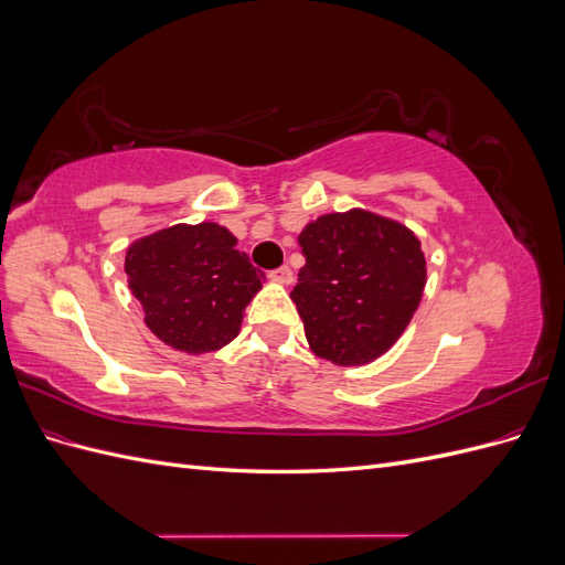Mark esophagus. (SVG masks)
Here are the masks:
<instances>
[{
  "label": "esophagus",
  "instance_id": "esophagus-1",
  "mask_svg": "<svg viewBox=\"0 0 565 565\" xmlns=\"http://www.w3.org/2000/svg\"><path fill=\"white\" fill-rule=\"evenodd\" d=\"M270 278L276 280V282H280V285H292L295 282V273H292V268H289V266H280L276 270H270Z\"/></svg>",
  "mask_w": 565,
  "mask_h": 565
}]
</instances>
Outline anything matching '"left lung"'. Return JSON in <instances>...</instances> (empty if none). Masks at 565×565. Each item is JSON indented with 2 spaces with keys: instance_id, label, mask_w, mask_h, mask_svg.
Masks as SVG:
<instances>
[{
  "instance_id": "8db88e82",
  "label": "left lung",
  "mask_w": 565,
  "mask_h": 565,
  "mask_svg": "<svg viewBox=\"0 0 565 565\" xmlns=\"http://www.w3.org/2000/svg\"><path fill=\"white\" fill-rule=\"evenodd\" d=\"M306 264L292 289L316 355L341 367L386 353L413 320L426 285L417 235L365 210L322 214L299 233Z\"/></svg>"
}]
</instances>
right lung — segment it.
<instances>
[{
	"mask_svg": "<svg viewBox=\"0 0 565 565\" xmlns=\"http://www.w3.org/2000/svg\"><path fill=\"white\" fill-rule=\"evenodd\" d=\"M235 245L237 237L212 221L169 226L129 245V289L143 306L148 330L167 347L200 355L241 332L262 270Z\"/></svg>",
	"mask_w": 565,
	"mask_h": 565,
	"instance_id": "1",
	"label": "right lung"
}]
</instances>
